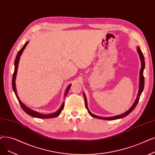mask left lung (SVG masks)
Returning a JSON list of instances; mask_svg holds the SVG:
<instances>
[{
	"mask_svg": "<svg viewBox=\"0 0 155 155\" xmlns=\"http://www.w3.org/2000/svg\"><path fill=\"white\" fill-rule=\"evenodd\" d=\"M137 52L139 54V57H140V61H141V68L140 70V77H139V92H138V94H137V98L136 99L135 101H134V104H132V106L130 107V108L127 110L126 112H125L123 114H121V115H117V116H114V117H99L97 115H94V114L91 113V111L89 110L88 107H87V99L86 97L85 96V94L84 92V100H85V107L88 111V113H89V115L91 116H92V117L94 118H99V119H102V120H117V119H120V118H124L125 117L127 116L129 114H130L133 110L135 108V107L136 106L137 104L139 102V100L140 99V96L141 95V93L143 91L144 89V77L143 75V71H144V67H145V62H144V57L143 54L142 53V51H140V48H137Z\"/></svg>",
	"mask_w": 155,
	"mask_h": 155,
	"instance_id": "obj_1",
	"label": "left lung"
}]
</instances>
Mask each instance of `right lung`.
<instances>
[{
  "mask_svg": "<svg viewBox=\"0 0 155 155\" xmlns=\"http://www.w3.org/2000/svg\"><path fill=\"white\" fill-rule=\"evenodd\" d=\"M28 44V42H26L25 45L23 46V48L19 51V52L17 54V56L16 57L15 59V71L14 73H13V75H12V89L13 91H14L15 94H16V96L18 100V101L21 105L22 109L24 110V111L27 113L28 115H29L31 117H35V118H55L58 116H59L60 114H61L62 110H63V107H64V103L63 102L61 106V107H59V109L56 111L55 113H52L51 114H48V115H45V114H42V113H40L38 112H37L35 111H33L32 110H31L29 107H28L26 106H25L21 101L19 100L18 96V94H17V91H16V83H15V80H16V75H17V71H18V63L19 61V59H20V56L22 54V53L24 51V49H25V48L27 45V44ZM71 87V84L69 85L68 87H67V88L65 91V94H64V97L66 96L67 94H68L69 89Z\"/></svg>",
  "mask_w": 155,
  "mask_h": 155,
  "instance_id": "add662e5",
  "label": "right lung"
}]
</instances>
